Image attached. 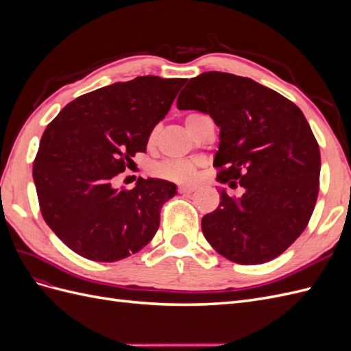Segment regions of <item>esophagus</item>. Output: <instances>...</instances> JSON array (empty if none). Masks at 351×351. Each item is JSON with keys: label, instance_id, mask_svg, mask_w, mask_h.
I'll list each match as a JSON object with an SVG mask.
<instances>
[{"label": "esophagus", "instance_id": "34e87169", "mask_svg": "<svg viewBox=\"0 0 351 351\" xmlns=\"http://www.w3.org/2000/svg\"><path fill=\"white\" fill-rule=\"evenodd\" d=\"M196 190V187H187V186H180L178 192L180 193H193Z\"/></svg>", "mask_w": 351, "mask_h": 351}]
</instances>
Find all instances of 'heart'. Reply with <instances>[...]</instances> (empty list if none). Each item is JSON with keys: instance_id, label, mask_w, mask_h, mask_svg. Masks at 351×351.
Segmentation results:
<instances>
[{"instance_id": "1", "label": "heart", "mask_w": 351, "mask_h": 351, "mask_svg": "<svg viewBox=\"0 0 351 351\" xmlns=\"http://www.w3.org/2000/svg\"><path fill=\"white\" fill-rule=\"evenodd\" d=\"M196 115L199 114H190L186 121L193 119ZM196 169L197 162L192 161V159H169V161H164L155 165L154 173L164 180H169V182L192 183L196 180Z\"/></svg>"}]
</instances>
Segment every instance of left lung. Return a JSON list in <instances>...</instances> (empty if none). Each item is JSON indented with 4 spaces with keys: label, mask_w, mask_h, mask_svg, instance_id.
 Wrapping results in <instances>:
<instances>
[{
    "label": "left lung",
    "mask_w": 351,
    "mask_h": 351,
    "mask_svg": "<svg viewBox=\"0 0 351 351\" xmlns=\"http://www.w3.org/2000/svg\"><path fill=\"white\" fill-rule=\"evenodd\" d=\"M177 108L214 119L221 129L218 182L244 187L239 199L221 190L218 208L202 218L208 243L240 265L280 256L309 224L319 193V145L300 108L258 82L222 71L190 79Z\"/></svg>",
    "instance_id": "obj_1"
}]
</instances>
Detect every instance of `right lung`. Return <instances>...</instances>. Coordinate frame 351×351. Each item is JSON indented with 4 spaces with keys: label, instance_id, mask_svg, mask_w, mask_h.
I'll return each mask as SVG.
<instances>
[{
    "label": "right lung",
    "instance_id": "add662e5",
    "mask_svg": "<svg viewBox=\"0 0 351 351\" xmlns=\"http://www.w3.org/2000/svg\"><path fill=\"white\" fill-rule=\"evenodd\" d=\"M186 79L141 76L84 93L42 134L34 161L40 214L69 249L95 262L121 261L149 243L176 184L139 177L114 187L145 152Z\"/></svg>",
    "mask_w": 351,
    "mask_h": 351
}]
</instances>
